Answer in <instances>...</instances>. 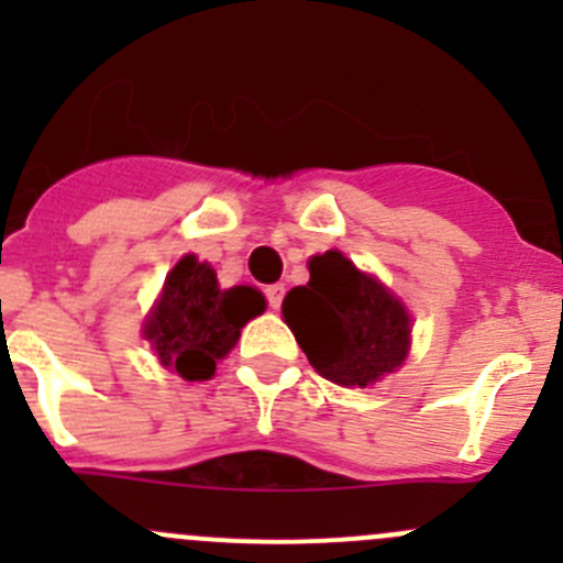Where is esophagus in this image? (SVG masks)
<instances>
[{
  "label": "esophagus",
  "mask_w": 563,
  "mask_h": 563,
  "mask_svg": "<svg viewBox=\"0 0 563 563\" xmlns=\"http://www.w3.org/2000/svg\"><path fill=\"white\" fill-rule=\"evenodd\" d=\"M283 294H286V286L283 283H275V286H266V302H269L272 310H277L283 305Z\"/></svg>",
  "instance_id": "1"
}]
</instances>
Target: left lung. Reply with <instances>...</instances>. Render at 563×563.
<instances>
[{"label": "left lung", "mask_w": 563, "mask_h": 563, "mask_svg": "<svg viewBox=\"0 0 563 563\" xmlns=\"http://www.w3.org/2000/svg\"><path fill=\"white\" fill-rule=\"evenodd\" d=\"M308 269V286L283 299V318L316 373L360 389L395 373L411 345L406 305L340 250L313 255Z\"/></svg>", "instance_id": "1"}]
</instances>
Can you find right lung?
<instances>
[{"instance_id": "1", "label": "right lung", "mask_w": 563, "mask_h": 563, "mask_svg": "<svg viewBox=\"0 0 563 563\" xmlns=\"http://www.w3.org/2000/svg\"><path fill=\"white\" fill-rule=\"evenodd\" d=\"M264 310L266 299L258 288H220L212 266L190 253L166 275L144 321V338L163 367L185 382H207L236 345L242 327Z\"/></svg>"}]
</instances>
